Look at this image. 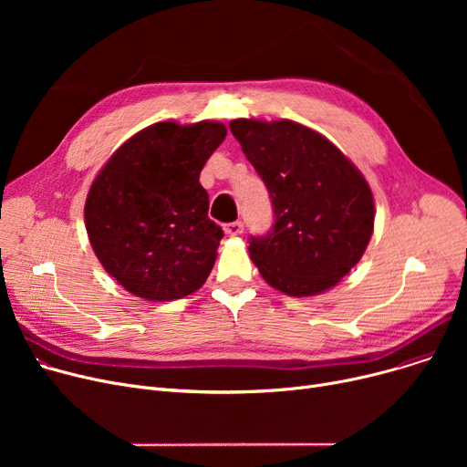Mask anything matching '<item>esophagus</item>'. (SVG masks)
I'll return each mask as SVG.
<instances>
[{
    "label": "esophagus",
    "mask_w": 467,
    "mask_h": 467,
    "mask_svg": "<svg viewBox=\"0 0 467 467\" xmlns=\"http://www.w3.org/2000/svg\"><path fill=\"white\" fill-rule=\"evenodd\" d=\"M242 231H244V223H242V221H233V223H227V225H225V233H227L229 236H238V234H242Z\"/></svg>",
    "instance_id": "1"
}]
</instances>
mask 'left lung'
<instances>
[{"instance_id":"1","label":"left lung","mask_w":467,"mask_h":467,"mask_svg":"<svg viewBox=\"0 0 467 467\" xmlns=\"http://www.w3.org/2000/svg\"><path fill=\"white\" fill-rule=\"evenodd\" d=\"M231 132L275 206L266 236L250 238L263 280L291 297L337 285L361 259L375 227L369 183L326 136L287 119H234Z\"/></svg>"}]
</instances>
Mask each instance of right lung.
Returning a JSON list of instances; mask_svg holds the SVG:
<instances>
[{
  "label": "right lung",
  "instance_id": "obj_1",
  "mask_svg": "<svg viewBox=\"0 0 467 467\" xmlns=\"http://www.w3.org/2000/svg\"><path fill=\"white\" fill-rule=\"evenodd\" d=\"M225 125L164 120L129 138L98 171L85 202L90 246L122 287L174 301L210 276L223 231L208 217L201 170Z\"/></svg>",
  "mask_w": 467,
  "mask_h": 467
}]
</instances>
